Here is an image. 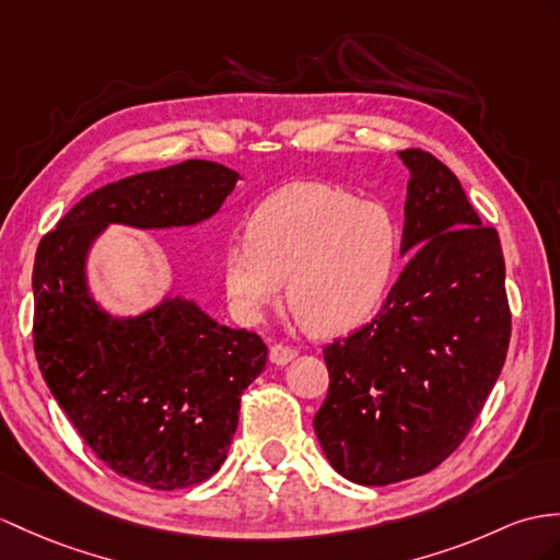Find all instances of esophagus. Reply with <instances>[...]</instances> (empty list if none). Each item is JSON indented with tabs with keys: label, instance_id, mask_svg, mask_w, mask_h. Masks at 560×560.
<instances>
[{
	"label": "esophagus",
	"instance_id": "1",
	"mask_svg": "<svg viewBox=\"0 0 560 560\" xmlns=\"http://www.w3.org/2000/svg\"><path fill=\"white\" fill-rule=\"evenodd\" d=\"M296 357H299V349H296V347H288V345H272L270 351H268L270 363H276V365L290 363V361H294Z\"/></svg>",
	"mask_w": 560,
	"mask_h": 560
}]
</instances>
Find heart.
<instances>
[{
  "label": "heart",
  "instance_id": "obj_1",
  "mask_svg": "<svg viewBox=\"0 0 560 560\" xmlns=\"http://www.w3.org/2000/svg\"><path fill=\"white\" fill-rule=\"evenodd\" d=\"M247 233L223 252L225 292L240 316L261 318L288 278L294 316L320 335L371 316L399 256V225L385 203L325 183L278 189L258 203Z\"/></svg>",
  "mask_w": 560,
  "mask_h": 560
}]
</instances>
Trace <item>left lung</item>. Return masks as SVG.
I'll return each mask as SVG.
<instances>
[{"instance_id": "left-lung-1", "label": "left lung", "mask_w": 560, "mask_h": 560, "mask_svg": "<svg viewBox=\"0 0 560 560\" xmlns=\"http://www.w3.org/2000/svg\"><path fill=\"white\" fill-rule=\"evenodd\" d=\"M399 159L411 173L406 266L377 316L323 349L330 389L313 418L330 466L365 487L425 475L456 452L511 339L497 230L440 159L420 149Z\"/></svg>"}]
</instances>
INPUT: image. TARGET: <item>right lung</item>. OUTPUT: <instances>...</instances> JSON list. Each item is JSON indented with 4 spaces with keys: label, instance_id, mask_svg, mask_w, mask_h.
<instances>
[{
    "label": "right lung",
    "instance_id": "add662e5",
    "mask_svg": "<svg viewBox=\"0 0 560 560\" xmlns=\"http://www.w3.org/2000/svg\"><path fill=\"white\" fill-rule=\"evenodd\" d=\"M237 180V171L203 159L122 177L80 199L35 254L33 337L49 392L108 468L163 492L223 466L240 397L268 349L256 332L221 325L173 292L138 316H116L94 299L88 261L108 225L209 221Z\"/></svg>",
    "mask_w": 560,
    "mask_h": 560
}]
</instances>
